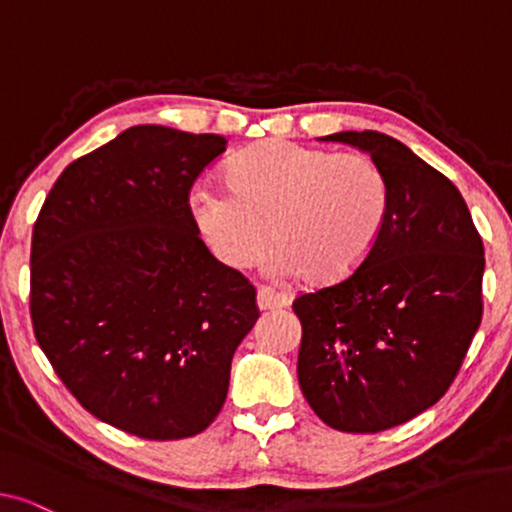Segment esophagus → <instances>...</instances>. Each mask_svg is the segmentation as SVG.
Masks as SVG:
<instances>
[{
  "label": "esophagus",
  "instance_id": "1",
  "mask_svg": "<svg viewBox=\"0 0 512 512\" xmlns=\"http://www.w3.org/2000/svg\"><path fill=\"white\" fill-rule=\"evenodd\" d=\"M256 303H258V310H282L291 303V298L286 296V293H277L268 289V286H261V289L256 291Z\"/></svg>",
  "mask_w": 512,
  "mask_h": 512
}]
</instances>
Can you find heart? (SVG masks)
<instances>
[{"label":"heart","mask_w":512,"mask_h":512,"mask_svg":"<svg viewBox=\"0 0 512 512\" xmlns=\"http://www.w3.org/2000/svg\"><path fill=\"white\" fill-rule=\"evenodd\" d=\"M188 205L226 265L244 268L268 247L275 277L335 282L359 268L389 212L387 177L363 153L270 142L235 160L233 184L202 179Z\"/></svg>","instance_id":"1"}]
</instances>
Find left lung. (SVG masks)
<instances>
[{
  "label": "left lung",
  "mask_w": 512,
  "mask_h": 512,
  "mask_svg": "<svg viewBox=\"0 0 512 512\" xmlns=\"http://www.w3.org/2000/svg\"><path fill=\"white\" fill-rule=\"evenodd\" d=\"M321 139L370 153L389 212L352 275L293 300L298 382L331 429L377 433L450 389L482 319L485 249L457 186L398 139L375 130Z\"/></svg>",
  "instance_id": "1"
}]
</instances>
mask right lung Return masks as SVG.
<instances>
[{"label":"right lung","instance_id":"right-lung-1","mask_svg":"<svg viewBox=\"0 0 512 512\" xmlns=\"http://www.w3.org/2000/svg\"><path fill=\"white\" fill-rule=\"evenodd\" d=\"M219 135L135 125L74 160L32 233L30 314L65 387L146 440L198 436L258 319L249 279L209 254L188 193Z\"/></svg>","mask_w":512,"mask_h":512}]
</instances>
